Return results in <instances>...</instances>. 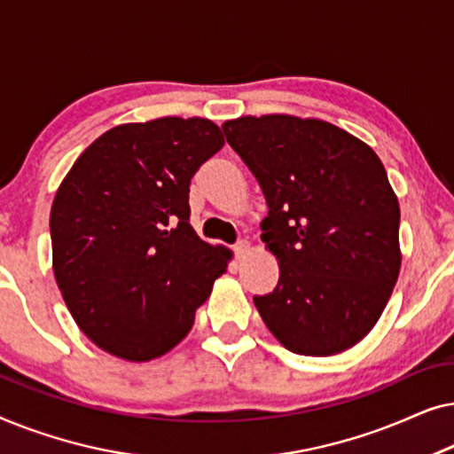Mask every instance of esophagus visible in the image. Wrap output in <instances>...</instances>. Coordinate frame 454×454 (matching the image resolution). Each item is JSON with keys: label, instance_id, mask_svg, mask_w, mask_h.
Returning <instances> with one entry per match:
<instances>
[{"label": "esophagus", "instance_id": "esophagus-1", "mask_svg": "<svg viewBox=\"0 0 454 454\" xmlns=\"http://www.w3.org/2000/svg\"><path fill=\"white\" fill-rule=\"evenodd\" d=\"M247 250H250V244H247V241H246V239H239V241H238V244H235V246H233V252H235V256H238V258H241V256H246V254H247Z\"/></svg>", "mask_w": 454, "mask_h": 454}]
</instances>
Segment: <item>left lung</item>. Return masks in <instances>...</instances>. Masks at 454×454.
<instances>
[{
	"mask_svg": "<svg viewBox=\"0 0 454 454\" xmlns=\"http://www.w3.org/2000/svg\"><path fill=\"white\" fill-rule=\"evenodd\" d=\"M223 132L269 204L260 227L281 275L254 297L264 325L300 356L349 349L374 328L401 269V210L382 160L320 120L247 115Z\"/></svg>",
	"mask_w": 454,
	"mask_h": 454,
	"instance_id": "obj_1",
	"label": "left lung"
}]
</instances>
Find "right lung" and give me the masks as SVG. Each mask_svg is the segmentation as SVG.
Instances as JSON below:
<instances>
[{
    "label": "right lung",
    "mask_w": 454,
    "mask_h": 454,
    "mask_svg": "<svg viewBox=\"0 0 454 454\" xmlns=\"http://www.w3.org/2000/svg\"><path fill=\"white\" fill-rule=\"evenodd\" d=\"M225 145L202 117L123 123L92 142L51 207L53 272L86 337L148 362L194 325L231 252L190 225V182Z\"/></svg>",
    "instance_id": "add662e5"
}]
</instances>
